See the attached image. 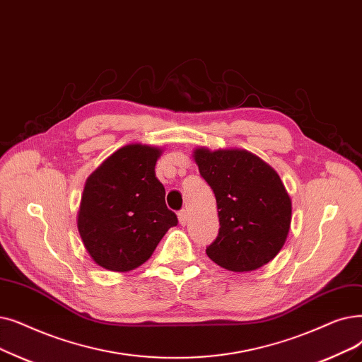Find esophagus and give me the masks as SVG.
<instances>
[{
  "instance_id": "1",
  "label": "esophagus",
  "mask_w": 362,
  "mask_h": 362,
  "mask_svg": "<svg viewBox=\"0 0 362 362\" xmlns=\"http://www.w3.org/2000/svg\"><path fill=\"white\" fill-rule=\"evenodd\" d=\"M187 222H189V213H187L186 210L179 211V223H180L182 226H185Z\"/></svg>"
}]
</instances>
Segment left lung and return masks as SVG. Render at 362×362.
Wrapping results in <instances>:
<instances>
[{
  "label": "left lung",
  "instance_id": "left-lung-1",
  "mask_svg": "<svg viewBox=\"0 0 362 362\" xmlns=\"http://www.w3.org/2000/svg\"><path fill=\"white\" fill-rule=\"evenodd\" d=\"M194 161L217 202L218 235L207 256L232 272L269 263L284 247L291 198L275 168L245 149L195 148Z\"/></svg>",
  "mask_w": 362,
  "mask_h": 362
}]
</instances>
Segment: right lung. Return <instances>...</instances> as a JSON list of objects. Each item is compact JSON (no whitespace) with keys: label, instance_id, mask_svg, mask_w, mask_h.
I'll return each instance as SVG.
<instances>
[{"label":"right lung","instance_id":"obj_1","mask_svg":"<svg viewBox=\"0 0 362 362\" xmlns=\"http://www.w3.org/2000/svg\"><path fill=\"white\" fill-rule=\"evenodd\" d=\"M158 146L132 144L115 151L86 180L76 226L93 262L112 272L144 264L177 225L155 176Z\"/></svg>","mask_w":362,"mask_h":362}]
</instances>
